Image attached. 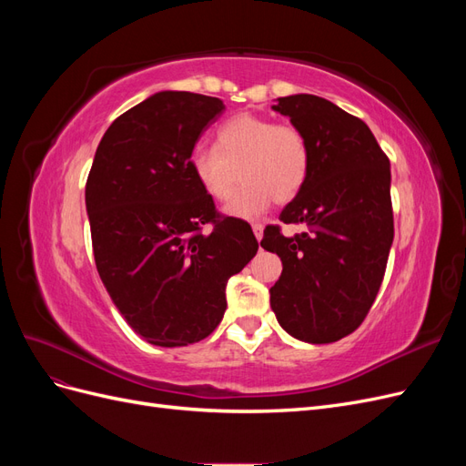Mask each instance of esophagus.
Returning <instances> with one entry per match:
<instances>
[{
	"label": "esophagus",
	"mask_w": 466,
	"mask_h": 466,
	"mask_svg": "<svg viewBox=\"0 0 466 466\" xmlns=\"http://www.w3.org/2000/svg\"><path fill=\"white\" fill-rule=\"evenodd\" d=\"M252 231H255V237L260 241L262 235H264V225L262 223H252Z\"/></svg>",
	"instance_id": "1"
}]
</instances>
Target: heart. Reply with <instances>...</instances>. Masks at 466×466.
Masks as SVG:
<instances>
[{
  "instance_id": "1",
  "label": "heart",
  "mask_w": 466,
  "mask_h": 466,
  "mask_svg": "<svg viewBox=\"0 0 466 466\" xmlns=\"http://www.w3.org/2000/svg\"><path fill=\"white\" fill-rule=\"evenodd\" d=\"M309 165L311 153L298 126L248 112L219 126L216 147L200 146L190 155L192 175L214 202L229 200L241 177L243 188L225 214L243 219L262 216L272 200L291 202L305 185Z\"/></svg>"
}]
</instances>
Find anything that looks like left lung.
I'll use <instances>...</instances> for the list:
<instances>
[{
    "label": "left lung",
    "mask_w": 466,
    "mask_h": 466,
    "mask_svg": "<svg viewBox=\"0 0 466 466\" xmlns=\"http://www.w3.org/2000/svg\"><path fill=\"white\" fill-rule=\"evenodd\" d=\"M305 134L311 165L301 192L260 245L284 264L270 288L281 329L311 344L354 332L377 298L394 237L390 165L368 124L317 95L276 98L272 106Z\"/></svg>",
    "instance_id": "8db88e82"
}]
</instances>
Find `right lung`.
Masks as SVG:
<instances>
[{
	"label": "right lung",
	"instance_id": "1",
	"mask_svg": "<svg viewBox=\"0 0 466 466\" xmlns=\"http://www.w3.org/2000/svg\"><path fill=\"white\" fill-rule=\"evenodd\" d=\"M223 108L198 93L151 95L108 126L87 177L98 276L126 322L155 346L214 332L228 279L258 250L250 225L221 216L190 168L196 142Z\"/></svg>",
	"mask_w": 466,
	"mask_h": 466
}]
</instances>
